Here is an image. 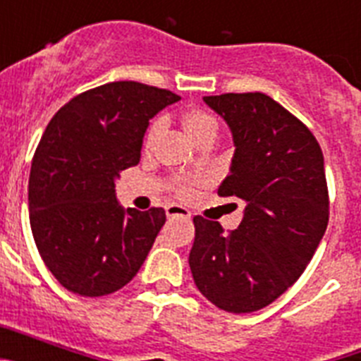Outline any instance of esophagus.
Returning <instances> with one entry per match:
<instances>
[{
  "instance_id": "obj_1",
  "label": "esophagus",
  "mask_w": 361,
  "mask_h": 361,
  "mask_svg": "<svg viewBox=\"0 0 361 361\" xmlns=\"http://www.w3.org/2000/svg\"><path fill=\"white\" fill-rule=\"evenodd\" d=\"M166 215L170 216V219H175V216H183V219H190L191 213L188 212L186 208H183V206L171 204V206H168V208H166Z\"/></svg>"
}]
</instances>
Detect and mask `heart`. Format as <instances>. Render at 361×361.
Here are the masks:
<instances>
[{
  "label": "heart",
  "instance_id": "1",
  "mask_svg": "<svg viewBox=\"0 0 361 361\" xmlns=\"http://www.w3.org/2000/svg\"><path fill=\"white\" fill-rule=\"evenodd\" d=\"M164 128V121L159 119L149 126L148 130V135H146V145H152L155 141V137L162 132ZM184 130L188 132L190 139L193 142H199L200 139L204 137H209V135H216L219 132V124H216V119L213 116H209L208 111H202V110H193L190 114L184 116ZM183 191H186V186L180 188Z\"/></svg>",
  "mask_w": 361,
  "mask_h": 361
}]
</instances>
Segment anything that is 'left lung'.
Listing matches in <instances>:
<instances>
[{
	"label": "left lung",
	"mask_w": 361,
	"mask_h": 361,
	"mask_svg": "<svg viewBox=\"0 0 361 361\" xmlns=\"http://www.w3.org/2000/svg\"><path fill=\"white\" fill-rule=\"evenodd\" d=\"M204 103L226 121L235 145L219 195L245 208L229 235L215 220L193 219L191 275L219 309L253 312L298 280L327 229L324 155L307 126L269 95H208Z\"/></svg>",
	"instance_id": "1"
}]
</instances>
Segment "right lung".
I'll return each instance as SVG.
<instances>
[{
    "label": "right lung",
    "mask_w": 361,
    "mask_h": 361,
    "mask_svg": "<svg viewBox=\"0 0 361 361\" xmlns=\"http://www.w3.org/2000/svg\"><path fill=\"white\" fill-rule=\"evenodd\" d=\"M178 99L142 82H106L75 95L44 130L28 178L30 228L44 266L68 291L110 295L145 264L166 213L124 209L116 180L141 161L149 119Z\"/></svg>",
    "instance_id": "1"
}]
</instances>
